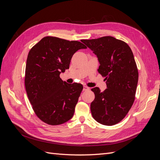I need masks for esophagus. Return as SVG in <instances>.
<instances>
[{"label": "esophagus", "mask_w": 160, "mask_h": 160, "mask_svg": "<svg viewBox=\"0 0 160 160\" xmlns=\"http://www.w3.org/2000/svg\"><path fill=\"white\" fill-rule=\"evenodd\" d=\"M89 89H90V88H88V86H85V85L83 86V91H88Z\"/></svg>", "instance_id": "34e87169"}]
</instances>
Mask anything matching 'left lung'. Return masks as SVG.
I'll return each mask as SVG.
<instances>
[{"label": "left lung", "instance_id": "obj_1", "mask_svg": "<svg viewBox=\"0 0 160 160\" xmlns=\"http://www.w3.org/2000/svg\"><path fill=\"white\" fill-rule=\"evenodd\" d=\"M98 57V72L105 77L107 89L91 91L95 99L91 103L93 118L101 124L113 125L127 115L134 102L138 70L132 49L126 42L113 37L83 40Z\"/></svg>", "mask_w": 160, "mask_h": 160}]
</instances>
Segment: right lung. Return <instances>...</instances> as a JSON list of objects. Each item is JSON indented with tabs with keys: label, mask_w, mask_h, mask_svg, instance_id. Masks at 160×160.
<instances>
[{
	"label": "right lung",
	"mask_w": 160,
	"mask_h": 160,
	"mask_svg": "<svg viewBox=\"0 0 160 160\" xmlns=\"http://www.w3.org/2000/svg\"><path fill=\"white\" fill-rule=\"evenodd\" d=\"M87 47L79 41L45 37L30 50L27 59L25 84L37 117L49 125L71 119L83 87L62 81L60 74L69 68L71 58Z\"/></svg>",
	"instance_id": "right-lung-1"
}]
</instances>
